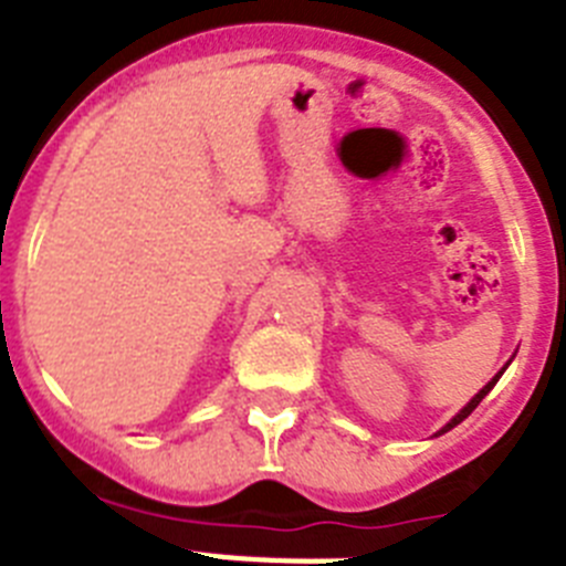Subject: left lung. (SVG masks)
<instances>
[{
    "instance_id": "8db88e82",
    "label": "left lung",
    "mask_w": 566,
    "mask_h": 566,
    "mask_svg": "<svg viewBox=\"0 0 566 566\" xmlns=\"http://www.w3.org/2000/svg\"><path fill=\"white\" fill-rule=\"evenodd\" d=\"M499 377H502V371H499V374H496V377L490 379V382H488V385H484L482 391H479V394H476V397L470 399V402H468V405H464L462 411H459V413H457V417H453V419H451V422L444 424V428H442V431H439V433H444V431H451V428H457V424H459V422H462V419H468V417H470V413L476 411V405H479V402H482V399H484V397H488V394H490V388H493V385H496V382H499Z\"/></svg>"
}]
</instances>
